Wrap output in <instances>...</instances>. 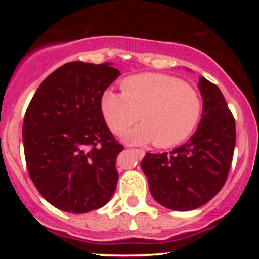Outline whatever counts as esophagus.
Wrapping results in <instances>:
<instances>
[{
  "instance_id": "34e87169",
  "label": "esophagus",
  "mask_w": 259,
  "mask_h": 259,
  "mask_svg": "<svg viewBox=\"0 0 259 259\" xmlns=\"http://www.w3.org/2000/svg\"><path fill=\"white\" fill-rule=\"evenodd\" d=\"M133 151L135 152L136 154H138V157L140 159L144 158L145 154H146V152H145V150H141V148H133Z\"/></svg>"
}]
</instances>
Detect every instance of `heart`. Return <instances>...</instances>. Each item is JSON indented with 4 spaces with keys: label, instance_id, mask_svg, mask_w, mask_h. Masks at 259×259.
Returning a JSON list of instances; mask_svg holds the SVG:
<instances>
[{
    "label": "heart",
    "instance_id": "heart-1",
    "mask_svg": "<svg viewBox=\"0 0 259 259\" xmlns=\"http://www.w3.org/2000/svg\"><path fill=\"white\" fill-rule=\"evenodd\" d=\"M121 92L106 89L100 108L115 135L141 123L124 136L129 144L153 142L158 147L180 144L194 132L202 114L200 94L191 85L167 74L145 73L120 82Z\"/></svg>",
    "mask_w": 259,
    "mask_h": 259
}]
</instances>
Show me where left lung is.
Instances as JSON below:
<instances>
[{
    "mask_svg": "<svg viewBox=\"0 0 259 259\" xmlns=\"http://www.w3.org/2000/svg\"><path fill=\"white\" fill-rule=\"evenodd\" d=\"M203 112L186 144L165 153H146L141 168L151 195L173 210H192L224 186L234 156L236 129L222 91L206 78L198 82Z\"/></svg>",
    "mask_w": 259,
    "mask_h": 259,
    "instance_id": "8db88e82",
    "label": "left lung"
}]
</instances>
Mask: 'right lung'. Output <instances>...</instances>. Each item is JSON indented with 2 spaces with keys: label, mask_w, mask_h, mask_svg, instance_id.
Segmentation results:
<instances>
[{
  "label": "right lung",
  "mask_w": 259,
  "mask_h": 259,
  "mask_svg": "<svg viewBox=\"0 0 259 259\" xmlns=\"http://www.w3.org/2000/svg\"><path fill=\"white\" fill-rule=\"evenodd\" d=\"M120 72L111 63L69 62L41 82L26 108V167L42 197L64 212L88 213L111 200L123 146L100 108Z\"/></svg>",
  "instance_id": "obj_1"
}]
</instances>
